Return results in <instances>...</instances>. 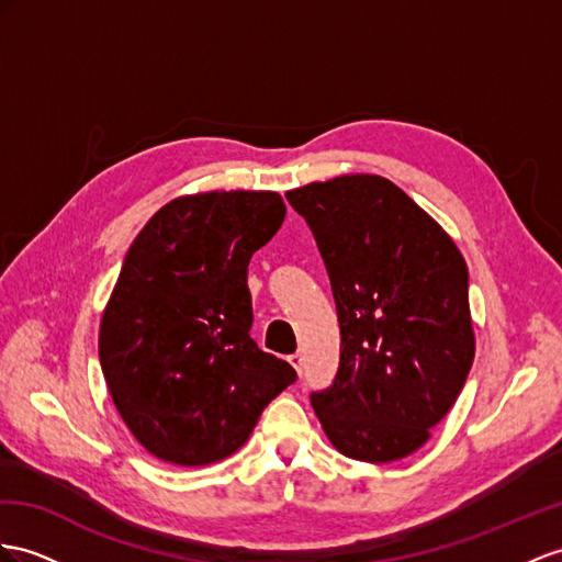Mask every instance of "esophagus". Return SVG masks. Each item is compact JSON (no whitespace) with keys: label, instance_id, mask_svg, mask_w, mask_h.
I'll return each mask as SVG.
<instances>
[{"label":"esophagus","instance_id":"obj_1","mask_svg":"<svg viewBox=\"0 0 562 562\" xmlns=\"http://www.w3.org/2000/svg\"><path fill=\"white\" fill-rule=\"evenodd\" d=\"M286 361H290V366L299 372L301 375V353H292V356H286Z\"/></svg>","mask_w":562,"mask_h":562}]
</instances>
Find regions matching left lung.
I'll return each mask as SVG.
<instances>
[{"instance_id":"left-lung-1","label":"left lung","mask_w":562,"mask_h":562,"mask_svg":"<svg viewBox=\"0 0 562 562\" xmlns=\"http://www.w3.org/2000/svg\"><path fill=\"white\" fill-rule=\"evenodd\" d=\"M333 284L341 329L333 386L311 394L335 449L392 463L427 443L474 358L468 266L449 233L382 176L286 192Z\"/></svg>"}]
</instances>
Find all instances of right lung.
I'll return each instance as SVG.
<instances>
[{
    "instance_id": "1",
    "label": "right lung",
    "mask_w": 562,
    "mask_h": 562,
    "mask_svg": "<svg viewBox=\"0 0 562 562\" xmlns=\"http://www.w3.org/2000/svg\"><path fill=\"white\" fill-rule=\"evenodd\" d=\"M278 192L184 194L125 254L99 325V361L123 423L164 463L233 456L294 368L256 347L247 268L284 221Z\"/></svg>"
}]
</instances>
